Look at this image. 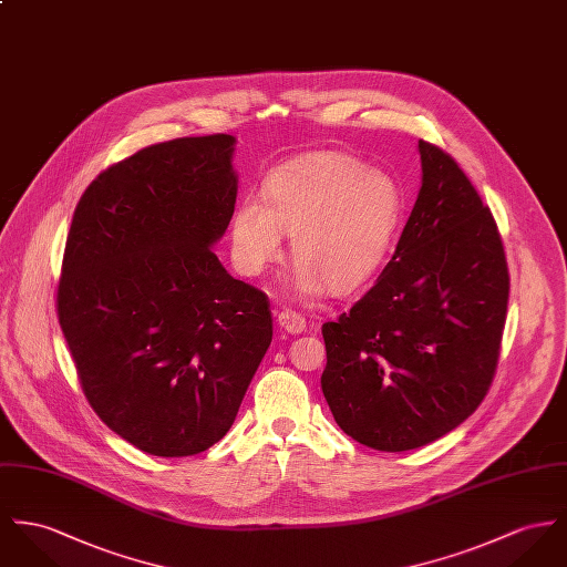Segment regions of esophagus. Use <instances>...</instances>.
Returning <instances> with one entry per match:
<instances>
[{
  "label": "esophagus",
  "mask_w": 567,
  "mask_h": 567,
  "mask_svg": "<svg viewBox=\"0 0 567 567\" xmlns=\"http://www.w3.org/2000/svg\"><path fill=\"white\" fill-rule=\"evenodd\" d=\"M276 321H278V328L285 330V332H289V334H302L306 330L305 317L298 315V312H293V310H280L278 317H276Z\"/></svg>",
  "instance_id": "34e87169"
}]
</instances>
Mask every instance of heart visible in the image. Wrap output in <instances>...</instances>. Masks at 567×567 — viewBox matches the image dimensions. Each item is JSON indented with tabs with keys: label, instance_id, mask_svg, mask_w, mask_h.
Wrapping results in <instances>:
<instances>
[{
	"label": "heart",
	"instance_id": "obj_1",
	"mask_svg": "<svg viewBox=\"0 0 567 567\" xmlns=\"http://www.w3.org/2000/svg\"><path fill=\"white\" fill-rule=\"evenodd\" d=\"M265 200L244 196L228 224L237 267L259 276L282 252L291 230L298 259L291 285L300 296L351 293L384 261L403 214V194L389 173L339 151H312L276 166Z\"/></svg>",
	"mask_w": 567,
	"mask_h": 567
}]
</instances>
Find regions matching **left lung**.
Returning a JSON list of instances; mask_svg holds the SVG:
<instances>
[{
  "label": "left lung",
  "mask_w": 567,
  "mask_h": 567,
  "mask_svg": "<svg viewBox=\"0 0 567 567\" xmlns=\"http://www.w3.org/2000/svg\"><path fill=\"white\" fill-rule=\"evenodd\" d=\"M421 189L375 285L323 323L321 391L348 436L425 446L462 425L492 384L509 274L489 209L453 157L419 140Z\"/></svg>",
  "instance_id": "1"
}]
</instances>
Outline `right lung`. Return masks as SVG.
Returning <instances> with one entry per match:
<instances>
[{"mask_svg": "<svg viewBox=\"0 0 567 567\" xmlns=\"http://www.w3.org/2000/svg\"><path fill=\"white\" fill-rule=\"evenodd\" d=\"M233 135L137 151L87 185L66 237L58 317L99 419L185 457L235 423L271 343L265 293L214 246L237 198Z\"/></svg>", "mask_w": 567, "mask_h": 567, "instance_id": "1", "label": "right lung"}]
</instances>
